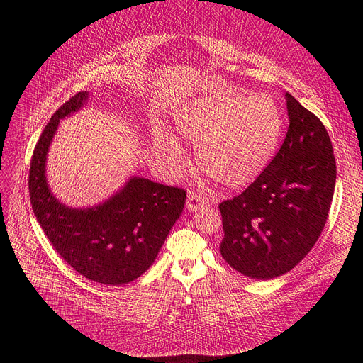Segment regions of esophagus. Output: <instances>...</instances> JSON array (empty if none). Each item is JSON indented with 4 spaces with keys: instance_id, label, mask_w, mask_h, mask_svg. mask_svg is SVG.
Returning <instances> with one entry per match:
<instances>
[{
    "instance_id": "obj_1",
    "label": "esophagus",
    "mask_w": 363,
    "mask_h": 363,
    "mask_svg": "<svg viewBox=\"0 0 363 363\" xmlns=\"http://www.w3.org/2000/svg\"><path fill=\"white\" fill-rule=\"evenodd\" d=\"M206 203H208V199H205L202 196H198V195H195L192 192V194H189V196L186 199V208H188L189 213H194V211H198L201 206H203Z\"/></svg>"
}]
</instances>
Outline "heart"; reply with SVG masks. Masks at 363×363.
Wrapping results in <instances>:
<instances>
[{
  "mask_svg": "<svg viewBox=\"0 0 363 363\" xmlns=\"http://www.w3.org/2000/svg\"><path fill=\"white\" fill-rule=\"evenodd\" d=\"M179 138L198 150L205 174L228 188L252 182L269 165L283 130L272 97L214 93L188 103L175 115ZM175 174L185 172L188 157L175 139L162 147Z\"/></svg>",
  "mask_w": 363,
  "mask_h": 363,
  "instance_id": "obj_1",
  "label": "heart"
}]
</instances>
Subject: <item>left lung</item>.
Here are the masks:
<instances>
[{
	"label": "left lung",
	"instance_id": "left-lung-1",
	"mask_svg": "<svg viewBox=\"0 0 363 363\" xmlns=\"http://www.w3.org/2000/svg\"><path fill=\"white\" fill-rule=\"evenodd\" d=\"M289 129L266 169L238 196L220 203V252L238 273L272 280L294 269L326 224L336 184L323 123L286 93Z\"/></svg>",
	"mask_w": 363,
	"mask_h": 363
}]
</instances>
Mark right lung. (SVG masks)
<instances>
[{
    "label": "right lung",
    "mask_w": 363,
    "mask_h": 363,
    "mask_svg": "<svg viewBox=\"0 0 363 363\" xmlns=\"http://www.w3.org/2000/svg\"><path fill=\"white\" fill-rule=\"evenodd\" d=\"M87 100L89 91H79L44 128L30 164V201L48 241L77 273L96 283L122 286L157 260L182 214L186 192L133 175L93 206L63 203L48 185L47 155L60 121L84 108Z\"/></svg>",
    "instance_id": "obj_1"
}]
</instances>
